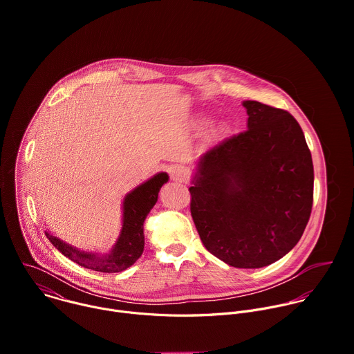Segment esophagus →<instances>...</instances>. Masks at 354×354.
I'll return each instance as SVG.
<instances>
[{"label": "esophagus", "instance_id": "34e87169", "mask_svg": "<svg viewBox=\"0 0 354 354\" xmlns=\"http://www.w3.org/2000/svg\"><path fill=\"white\" fill-rule=\"evenodd\" d=\"M168 172H169V175H171V178H172L174 180H180V182H183V180H186V179L189 178L187 169L183 168V167H179V165H172V167H169Z\"/></svg>", "mask_w": 354, "mask_h": 354}]
</instances>
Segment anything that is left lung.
Masks as SVG:
<instances>
[{
    "mask_svg": "<svg viewBox=\"0 0 354 354\" xmlns=\"http://www.w3.org/2000/svg\"><path fill=\"white\" fill-rule=\"evenodd\" d=\"M248 129L201 157L190 213L212 255L239 269L268 266L304 232L314 201L311 151L284 109L246 100Z\"/></svg>",
    "mask_w": 354,
    "mask_h": 354,
    "instance_id": "left-lung-1",
    "label": "left lung"
}]
</instances>
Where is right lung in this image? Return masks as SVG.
<instances>
[{
    "mask_svg": "<svg viewBox=\"0 0 354 354\" xmlns=\"http://www.w3.org/2000/svg\"><path fill=\"white\" fill-rule=\"evenodd\" d=\"M168 180V175L161 172L151 178L145 183L136 187L131 193H129L124 198L123 205V228L118 243L109 255L99 258L93 254H85L80 252L56 236H50L47 232V238L50 239L64 257L71 259L73 262L84 266L86 269L100 272V273H118L127 268H130L142 254L144 250V231L142 223L156 205L158 198V192L161 186Z\"/></svg>",
    "mask_w": 354,
    "mask_h": 354,
    "instance_id": "right-lung-1",
    "label": "right lung"
}]
</instances>
